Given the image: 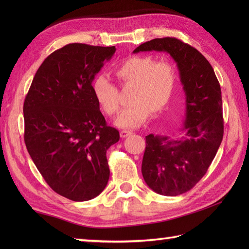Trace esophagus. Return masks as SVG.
Returning <instances> with one entry per match:
<instances>
[{"instance_id": "34e87169", "label": "esophagus", "mask_w": 249, "mask_h": 249, "mask_svg": "<svg viewBox=\"0 0 249 249\" xmlns=\"http://www.w3.org/2000/svg\"><path fill=\"white\" fill-rule=\"evenodd\" d=\"M131 134H133V131H130V130H122L120 133L122 138H126V137H128Z\"/></svg>"}]
</instances>
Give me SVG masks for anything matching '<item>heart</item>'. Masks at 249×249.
Wrapping results in <instances>:
<instances>
[{"label": "heart", "mask_w": 249, "mask_h": 249, "mask_svg": "<svg viewBox=\"0 0 249 249\" xmlns=\"http://www.w3.org/2000/svg\"><path fill=\"white\" fill-rule=\"evenodd\" d=\"M115 76L123 86H133L128 107L122 110L114 124L121 128L139 127L150 113L160 114L172 103L178 86L176 66L170 61H158L152 55H136L116 67ZM92 92L99 108L113 115L120 107L119 92L104 75L92 81Z\"/></svg>", "instance_id": "heart-1"}]
</instances>
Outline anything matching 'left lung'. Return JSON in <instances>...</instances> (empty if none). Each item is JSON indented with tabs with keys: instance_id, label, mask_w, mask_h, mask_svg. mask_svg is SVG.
<instances>
[{
	"instance_id": "obj_1",
	"label": "left lung",
	"mask_w": 249,
	"mask_h": 249,
	"mask_svg": "<svg viewBox=\"0 0 249 249\" xmlns=\"http://www.w3.org/2000/svg\"><path fill=\"white\" fill-rule=\"evenodd\" d=\"M165 51L177 62L186 95V118L179 139L149 135L142 176L155 193L178 196L197 184L213 161L224 136L221 89L212 65L200 52L176 37L155 38L134 50Z\"/></svg>"
}]
</instances>
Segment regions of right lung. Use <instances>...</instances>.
I'll return each mask as SVG.
<instances>
[{"label":"right lung","instance_id":"add662e5","mask_svg":"<svg viewBox=\"0 0 249 249\" xmlns=\"http://www.w3.org/2000/svg\"><path fill=\"white\" fill-rule=\"evenodd\" d=\"M115 47L68 44L47 56L23 104L24 142L47 184L63 197L88 201L108 183L106 153L120 139L107 125L92 81Z\"/></svg>","mask_w":249,"mask_h":249}]
</instances>
